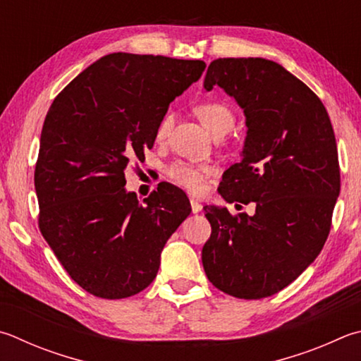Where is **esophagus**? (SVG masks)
Returning <instances> with one entry per match:
<instances>
[{
	"label": "esophagus",
	"mask_w": 361,
	"mask_h": 361,
	"mask_svg": "<svg viewBox=\"0 0 361 361\" xmlns=\"http://www.w3.org/2000/svg\"><path fill=\"white\" fill-rule=\"evenodd\" d=\"M191 208H192V213H199L202 212V203L197 199L191 197Z\"/></svg>",
	"instance_id": "34e87169"
}]
</instances>
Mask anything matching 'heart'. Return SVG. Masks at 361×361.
<instances>
[{"label":"heart","mask_w":361,"mask_h":361,"mask_svg":"<svg viewBox=\"0 0 361 361\" xmlns=\"http://www.w3.org/2000/svg\"><path fill=\"white\" fill-rule=\"evenodd\" d=\"M194 114L197 115L199 120L205 124V126L212 130V134L224 135L233 128L235 116L231 107L224 102L219 101H203L194 106ZM173 116L172 114H164L162 118L156 126V140L164 142L170 134V129H172ZM167 178L178 185L181 188L188 189L194 194L200 192L203 189L205 181L213 176V169L208 166H192V164L185 162V161H175L169 164L164 170Z\"/></svg>","instance_id":"obj_1"}]
</instances>
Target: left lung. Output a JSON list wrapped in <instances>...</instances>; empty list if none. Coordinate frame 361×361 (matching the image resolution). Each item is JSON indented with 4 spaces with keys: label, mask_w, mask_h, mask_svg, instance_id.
<instances>
[{
    "label": "left lung",
    "mask_w": 361,
    "mask_h": 361,
    "mask_svg": "<svg viewBox=\"0 0 361 361\" xmlns=\"http://www.w3.org/2000/svg\"><path fill=\"white\" fill-rule=\"evenodd\" d=\"M221 87L245 110L243 159L222 175L228 203L254 216L203 207L212 235L202 264L216 289L245 300L278 293L322 251L341 188L335 133L314 91L264 58H219L205 90Z\"/></svg>",
    "instance_id": "8db88e82"
}]
</instances>
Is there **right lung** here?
Segmentation results:
<instances>
[{"mask_svg":"<svg viewBox=\"0 0 361 361\" xmlns=\"http://www.w3.org/2000/svg\"><path fill=\"white\" fill-rule=\"evenodd\" d=\"M200 60L110 54L78 74L45 116L35 188L39 231L69 276L106 300L153 283L161 252L191 213L161 185L143 203L124 191L130 159L145 158L169 104L202 77Z\"/></svg>","mask_w":361,"mask_h":361,"instance_id":"right-lung-1","label":"right lung"}]
</instances>
